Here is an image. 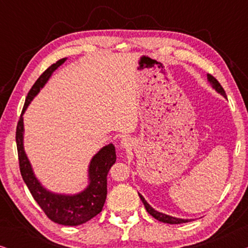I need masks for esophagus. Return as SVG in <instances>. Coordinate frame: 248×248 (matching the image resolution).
Instances as JSON below:
<instances>
[{
	"label": "esophagus",
	"instance_id": "esophagus-1",
	"mask_svg": "<svg viewBox=\"0 0 248 248\" xmlns=\"http://www.w3.org/2000/svg\"><path fill=\"white\" fill-rule=\"evenodd\" d=\"M121 147L123 149H128L132 147V140L130 138H124L121 141Z\"/></svg>",
	"mask_w": 248,
	"mask_h": 248
}]
</instances>
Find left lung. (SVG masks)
Listing matches in <instances>:
<instances>
[{
    "instance_id": "1",
    "label": "left lung",
    "mask_w": 248,
    "mask_h": 248,
    "mask_svg": "<svg viewBox=\"0 0 248 248\" xmlns=\"http://www.w3.org/2000/svg\"><path fill=\"white\" fill-rule=\"evenodd\" d=\"M208 81L210 82V84H211V87L213 88V89L217 91V93H220V94H221V96H223L225 98L227 97L225 90H223V88L221 87V84L218 82V80H217L215 77H212L211 74H208ZM139 196H140L141 201L143 202V204L145 206V210H147L148 213H150V215L154 217L155 219L159 220V221L165 222V223H170V225H178V223L188 222V221H191V220H192V219L176 218V217H171V216L165 215V213H162V212H159V211H157V210H155L154 208H152V206L149 204L147 201H145L144 198L140 194V193H139Z\"/></svg>"
}]
</instances>
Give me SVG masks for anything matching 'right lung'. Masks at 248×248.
Listing matches in <instances>:
<instances>
[{"label": "right lung", "instance_id": "right-lung-1", "mask_svg": "<svg viewBox=\"0 0 248 248\" xmlns=\"http://www.w3.org/2000/svg\"><path fill=\"white\" fill-rule=\"evenodd\" d=\"M62 59L50 65L33 84L26 98L21 116L18 122L16 133L18 148L19 166L23 182L28 186L32 198L38 203L45 215L52 221L64 226H79L89 221L101 212L107 196V174L116 161V151L113 143L105 145L91 158L88 168V186L77 194H61L44 187L32 170L25 147H23V114L29 104L35 98L52 77L54 71L65 62Z\"/></svg>", "mask_w": 248, "mask_h": 248}]
</instances>
